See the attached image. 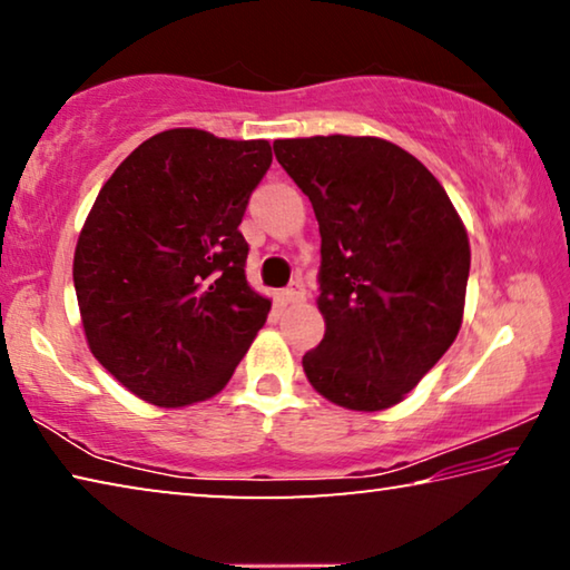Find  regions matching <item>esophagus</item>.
Returning a JSON list of instances; mask_svg holds the SVG:
<instances>
[{
  "label": "esophagus",
  "mask_w": 570,
  "mask_h": 570,
  "mask_svg": "<svg viewBox=\"0 0 570 570\" xmlns=\"http://www.w3.org/2000/svg\"><path fill=\"white\" fill-rule=\"evenodd\" d=\"M284 302L286 304H302L304 298H306V292H304V286L298 284V282H294V284H288L286 288H284Z\"/></svg>",
  "instance_id": "34e87169"
}]
</instances>
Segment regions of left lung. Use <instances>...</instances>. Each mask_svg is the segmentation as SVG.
<instances>
[{
	"label": "left lung",
	"instance_id": "left-lung-1",
	"mask_svg": "<svg viewBox=\"0 0 570 570\" xmlns=\"http://www.w3.org/2000/svg\"><path fill=\"white\" fill-rule=\"evenodd\" d=\"M322 234L326 332L304 354L312 387L346 410L404 400L455 342L470 244L440 180L382 138L316 135L274 142Z\"/></svg>",
	"mask_w": 570,
	"mask_h": 570
}]
</instances>
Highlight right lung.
<instances>
[{"mask_svg": "<svg viewBox=\"0 0 570 570\" xmlns=\"http://www.w3.org/2000/svg\"><path fill=\"white\" fill-rule=\"evenodd\" d=\"M272 166L266 140L176 128L148 138L100 188L72 278L90 352L158 407L226 387L272 302L246 282L240 218Z\"/></svg>", "mask_w": 570, "mask_h": 570, "instance_id": "right-lung-1", "label": "right lung"}]
</instances>
